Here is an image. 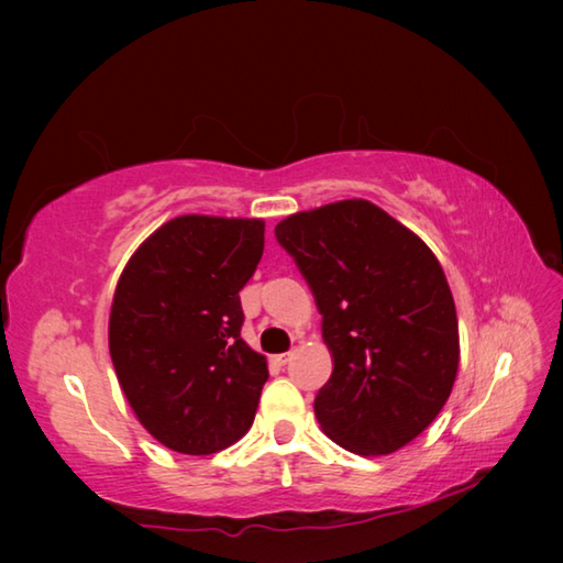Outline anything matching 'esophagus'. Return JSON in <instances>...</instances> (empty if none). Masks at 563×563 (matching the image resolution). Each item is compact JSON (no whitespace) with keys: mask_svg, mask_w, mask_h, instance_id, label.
<instances>
[{"mask_svg":"<svg viewBox=\"0 0 563 563\" xmlns=\"http://www.w3.org/2000/svg\"><path fill=\"white\" fill-rule=\"evenodd\" d=\"M273 361L278 363V365H288V363L292 361V351H288V353H280V355H273Z\"/></svg>","mask_w":563,"mask_h":563,"instance_id":"34e87169","label":"esophagus"}]
</instances>
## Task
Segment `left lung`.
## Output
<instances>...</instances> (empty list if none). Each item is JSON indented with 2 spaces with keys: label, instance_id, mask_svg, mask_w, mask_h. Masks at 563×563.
Wrapping results in <instances>:
<instances>
[{
  "label": "left lung",
  "instance_id": "left-lung-1",
  "mask_svg": "<svg viewBox=\"0 0 563 563\" xmlns=\"http://www.w3.org/2000/svg\"><path fill=\"white\" fill-rule=\"evenodd\" d=\"M314 292L333 373L314 399L321 430L377 457L435 421L460 367V327L433 251L363 198L275 224Z\"/></svg>",
  "mask_w": 563,
  "mask_h": 563
}]
</instances>
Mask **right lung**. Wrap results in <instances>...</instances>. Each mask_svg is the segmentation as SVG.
Segmentation results:
<instances>
[{
	"label": "right lung",
	"instance_id": "obj_1",
	"mask_svg": "<svg viewBox=\"0 0 563 563\" xmlns=\"http://www.w3.org/2000/svg\"><path fill=\"white\" fill-rule=\"evenodd\" d=\"M266 222L181 214L152 232L118 278L109 351L137 421L164 448L212 454L254 423L266 357L242 339L239 290Z\"/></svg>",
	"mask_w": 563,
	"mask_h": 563
}]
</instances>
